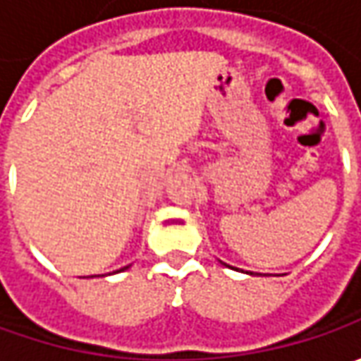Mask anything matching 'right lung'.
Returning a JSON list of instances; mask_svg holds the SVG:
<instances>
[{"instance_id":"obj_1","label":"right lung","mask_w":361,"mask_h":361,"mask_svg":"<svg viewBox=\"0 0 361 361\" xmlns=\"http://www.w3.org/2000/svg\"><path fill=\"white\" fill-rule=\"evenodd\" d=\"M124 269H126V267H124ZM120 271H122V269H120Z\"/></svg>"}]
</instances>
